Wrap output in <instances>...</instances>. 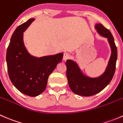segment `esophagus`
Wrapping results in <instances>:
<instances>
[{
    "label": "esophagus",
    "mask_w": 123,
    "mask_h": 123,
    "mask_svg": "<svg viewBox=\"0 0 123 123\" xmlns=\"http://www.w3.org/2000/svg\"><path fill=\"white\" fill-rule=\"evenodd\" d=\"M70 57L71 55L69 54H68V53H65L64 55V57H63V60H64V61H66L67 59L70 58Z\"/></svg>",
    "instance_id": "34e87169"
}]
</instances>
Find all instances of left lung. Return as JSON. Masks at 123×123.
Segmentation results:
<instances>
[{"label": "left lung", "instance_id": "obj_1", "mask_svg": "<svg viewBox=\"0 0 123 123\" xmlns=\"http://www.w3.org/2000/svg\"><path fill=\"white\" fill-rule=\"evenodd\" d=\"M95 29L101 36L107 38L111 49V55L105 72L99 77H89L84 75L78 64L74 61L66 62L67 77L71 90L75 94L83 96H91L100 92L110 83L115 71L117 49L114 40L109 30L101 24L95 25Z\"/></svg>", "mask_w": 123, "mask_h": 123}]
</instances>
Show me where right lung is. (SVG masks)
I'll use <instances>...</instances> for the list:
<instances>
[{"mask_svg":"<svg viewBox=\"0 0 123 123\" xmlns=\"http://www.w3.org/2000/svg\"><path fill=\"white\" fill-rule=\"evenodd\" d=\"M34 20L18 26L11 37L6 52L9 77L13 86L28 96H37L44 91L48 77L62 59V53L37 57L31 55L25 47L23 33Z\"/></svg>","mask_w":123,"mask_h":123,"instance_id":"1","label":"right lung"}]
</instances>
